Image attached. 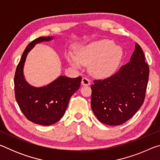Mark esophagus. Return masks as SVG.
<instances>
[{
	"instance_id": "obj_1",
	"label": "esophagus",
	"mask_w": 160,
	"mask_h": 160,
	"mask_svg": "<svg viewBox=\"0 0 160 160\" xmlns=\"http://www.w3.org/2000/svg\"><path fill=\"white\" fill-rule=\"evenodd\" d=\"M81 83H82V85H90V80L88 79V78H82V82H81Z\"/></svg>"
}]
</instances>
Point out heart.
I'll list each match as a JSON object with an SVG mask.
<instances>
[{"label": "heart", "instance_id": "obj_1", "mask_svg": "<svg viewBox=\"0 0 160 160\" xmlns=\"http://www.w3.org/2000/svg\"><path fill=\"white\" fill-rule=\"evenodd\" d=\"M122 49L114 46L109 40H102L81 47L76 56L71 52L67 53L68 63L75 68L89 66L92 75L96 77L110 75L117 68L122 57Z\"/></svg>", "mask_w": 160, "mask_h": 160}]
</instances>
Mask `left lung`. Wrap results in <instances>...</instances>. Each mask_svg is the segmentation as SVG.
Returning a JSON list of instances; mask_svg holds the SVG:
<instances>
[{"mask_svg":"<svg viewBox=\"0 0 160 160\" xmlns=\"http://www.w3.org/2000/svg\"><path fill=\"white\" fill-rule=\"evenodd\" d=\"M149 71L143 51L135 43L128 63L112 76L94 80L91 85V107L98 120L118 126L132 118L144 102Z\"/></svg>","mask_w":160,"mask_h":160,"instance_id":"8db88e82","label":"left lung"}]
</instances>
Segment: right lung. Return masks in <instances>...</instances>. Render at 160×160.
Listing matches in <instances>:
<instances>
[{"mask_svg": "<svg viewBox=\"0 0 160 160\" xmlns=\"http://www.w3.org/2000/svg\"><path fill=\"white\" fill-rule=\"evenodd\" d=\"M54 39L53 37H42L29 43L18 63L14 78L15 99L22 112L29 121L42 126L56 123L63 117L70 98L79 89L82 78H70L61 75L43 87H34L24 75L27 56L34 46Z\"/></svg>", "mask_w": 160, "mask_h": 160, "instance_id": "obj_1", "label": "right lung"}]
</instances>
